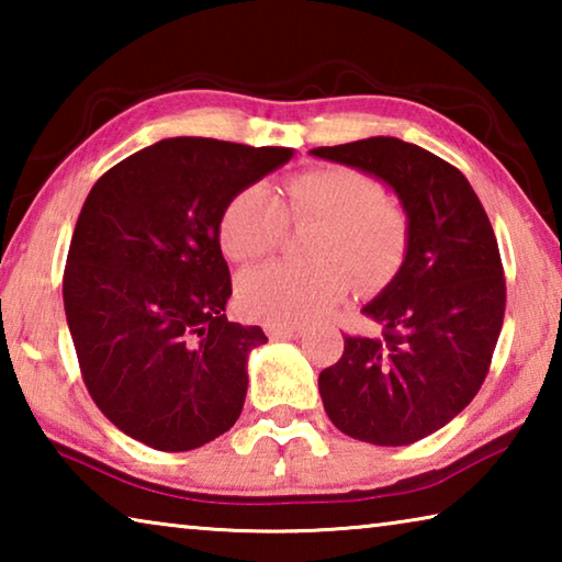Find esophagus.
I'll return each instance as SVG.
<instances>
[{
  "mask_svg": "<svg viewBox=\"0 0 562 562\" xmlns=\"http://www.w3.org/2000/svg\"><path fill=\"white\" fill-rule=\"evenodd\" d=\"M270 339H297L302 337V327H284V325H270L268 329Z\"/></svg>",
  "mask_w": 562,
  "mask_h": 562,
  "instance_id": "1",
  "label": "esophagus"
}]
</instances>
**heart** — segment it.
Instances as JSON below:
<instances>
[{"label": "heart", "instance_id": "heart-1", "mask_svg": "<svg viewBox=\"0 0 562 562\" xmlns=\"http://www.w3.org/2000/svg\"><path fill=\"white\" fill-rule=\"evenodd\" d=\"M288 217L319 223L312 268L270 262L247 270L237 282V302L265 325L300 327L319 319L345 297L349 280L379 288L394 278L412 243L406 207L384 198V186L351 166H319L292 176L288 203L265 183H252L225 205L221 247L235 262H252L278 250Z\"/></svg>", "mask_w": 562, "mask_h": 562}]
</instances>
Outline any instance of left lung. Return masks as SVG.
Masks as SVG:
<instances>
[{"mask_svg": "<svg viewBox=\"0 0 562 562\" xmlns=\"http://www.w3.org/2000/svg\"><path fill=\"white\" fill-rule=\"evenodd\" d=\"M312 156L382 178L412 217L402 270L361 310L379 335L345 337L319 374L322 404L351 439H426L473 402L491 369L506 315L496 233L461 170L406 140L374 136Z\"/></svg>", "mask_w": 562, "mask_h": 562, "instance_id": "obj_1", "label": "left lung"}]
</instances>
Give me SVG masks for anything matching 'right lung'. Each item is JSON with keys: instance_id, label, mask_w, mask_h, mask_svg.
Instances as JSON below:
<instances>
[{"instance_id": "obj_1", "label": "right lung", "mask_w": 562, "mask_h": 562, "mask_svg": "<svg viewBox=\"0 0 562 562\" xmlns=\"http://www.w3.org/2000/svg\"><path fill=\"white\" fill-rule=\"evenodd\" d=\"M292 158L282 146L166 138L106 170L83 203L64 310L93 404L158 451H190L237 422L260 327L227 322L221 217Z\"/></svg>"}]
</instances>
